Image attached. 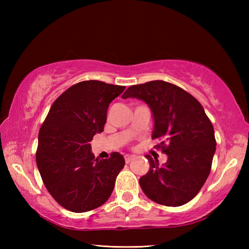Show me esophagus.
Here are the masks:
<instances>
[{"mask_svg":"<svg viewBox=\"0 0 249 249\" xmlns=\"http://www.w3.org/2000/svg\"><path fill=\"white\" fill-rule=\"evenodd\" d=\"M124 157H125V161L128 163L129 161H131V160H134V157H135V156H133V155H125Z\"/></svg>","mask_w":249,"mask_h":249,"instance_id":"1","label":"esophagus"}]
</instances>
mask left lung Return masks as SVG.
<instances>
[{"instance_id":"1","label":"left lung","mask_w":249,"mask_h":249,"mask_svg":"<svg viewBox=\"0 0 249 249\" xmlns=\"http://www.w3.org/2000/svg\"><path fill=\"white\" fill-rule=\"evenodd\" d=\"M122 98H137L152 111V139L166 153L162 166L146 155L150 169L139 184L147 198L179 206L196 197L208 178L216 140L213 125L201 104L183 89L161 80L131 86Z\"/></svg>"}]
</instances>
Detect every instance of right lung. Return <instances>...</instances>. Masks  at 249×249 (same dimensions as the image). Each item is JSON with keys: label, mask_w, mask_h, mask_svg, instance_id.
<instances>
[{"label": "right lung", "mask_w": 249, "mask_h": 249, "mask_svg": "<svg viewBox=\"0 0 249 249\" xmlns=\"http://www.w3.org/2000/svg\"><path fill=\"white\" fill-rule=\"evenodd\" d=\"M124 89L97 80L79 82L55 100L41 125L37 167L50 195L68 211L96 209L113 192L124 157L114 152L97 160L89 142L104 131L109 104Z\"/></svg>", "instance_id": "1"}]
</instances>
